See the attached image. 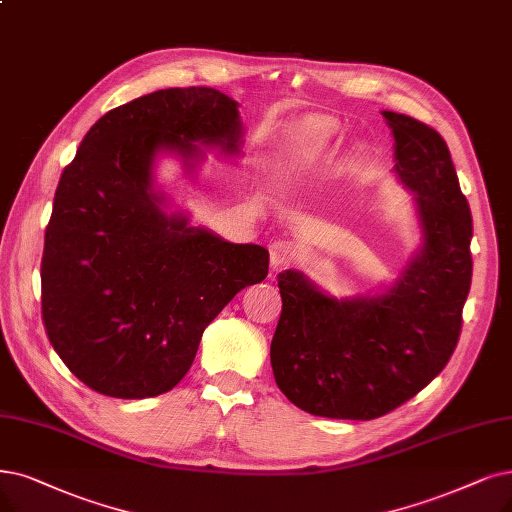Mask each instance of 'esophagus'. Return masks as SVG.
Instances as JSON below:
<instances>
[{
  "label": "esophagus",
  "mask_w": 512,
  "mask_h": 512,
  "mask_svg": "<svg viewBox=\"0 0 512 512\" xmlns=\"http://www.w3.org/2000/svg\"><path fill=\"white\" fill-rule=\"evenodd\" d=\"M271 271L281 269L283 264H290L296 256V245L292 241H273L271 243Z\"/></svg>",
  "instance_id": "1"
}]
</instances>
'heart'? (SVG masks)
<instances>
[{
  "instance_id": "1",
  "label": "heart",
  "mask_w": 512,
  "mask_h": 512,
  "mask_svg": "<svg viewBox=\"0 0 512 512\" xmlns=\"http://www.w3.org/2000/svg\"><path fill=\"white\" fill-rule=\"evenodd\" d=\"M340 138L338 121L325 115H309L292 121L273 142V161L279 176L296 178L319 168L332 155Z\"/></svg>"
}]
</instances>
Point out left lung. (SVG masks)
Here are the masks:
<instances>
[{"instance_id":"obj_1","label":"left lung","mask_w":512,"mask_h":512,"mask_svg":"<svg viewBox=\"0 0 512 512\" xmlns=\"http://www.w3.org/2000/svg\"><path fill=\"white\" fill-rule=\"evenodd\" d=\"M395 176L414 193L420 243L380 294L336 298L296 269L277 275L281 317L273 376L300 410L374 420L412 399L452 357L473 277V218L445 140L422 121L382 111Z\"/></svg>"}]
</instances>
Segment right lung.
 <instances>
[{
	"label": "right lung",
	"mask_w": 512,
	"mask_h": 512,
	"mask_svg": "<svg viewBox=\"0 0 512 512\" xmlns=\"http://www.w3.org/2000/svg\"><path fill=\"white\" fill-rule=\"evenodd\" d=\"M241 138L237 100L168 88L105 113L81 140L46 229L42 315L54 351L92 391H172L203 330L267 277L269 250L191 227L155 182L159 155L193 174L201 149L239 155Z\"/></svg>",
	"instance_id": "right-lung-1"
}]
</instances>
